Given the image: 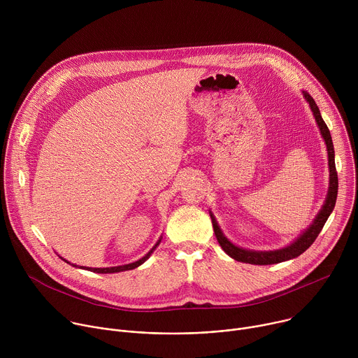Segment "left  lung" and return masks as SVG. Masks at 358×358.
<instances>
[{
  "mask_svg": "<svg viewBox=\"0 0 358 358\" xmlns=\"http://www.w3.org/2000/svg\"><path fill=\"white\" fill-rule=\"evenodd\" d=\"M304 99L309 101L310 109L313 112V116L319 124L320 133L326 141L327 145V155H329V167H330V187H329V194L326 198L324 206L322 208V211L319 213V215L316 217L315 222L310 225V228L306 229L292 245L279 249V250H269V252H257V250H246L242 248H238L235 245H232L221 232L217 221L211 217L213 220V225H214V232L215 236L221 245V248L229 255L231 258H234L238 262H245V264H250V265H273V264H279L283 261H289L293 258H297L299 255H301L306 249H308L319 236L320 231L323 229L327 218L330 217L331 211L334 210L336 206V199H337V189H338V178H337V171H336V164H334V147H333V141H331V136H330V130L327 127V124L324 123V120L320 116V110L316 105L315 99L308 93L303 92Z\"/></svg>",
  "mask_w": 358,
  "mask_h": 358,
  "instance_id": "left-lung-1",
  "label": "left lung"
}]
</instances>
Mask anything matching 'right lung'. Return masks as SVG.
<instances>
[{
    "label": "right lung",
    "mask_w": 358,
    "mask_h": 358,
    "mask_svg": "<svg viewBox=\"0 0 358 358\" xmlns=\"http://www.w3.org/2000/svg\"><path fill=\"white\" fill-rule=\"evenodd\" d=\"M162 242V239H159V242L152 246V249L145 255V257H143L141 259H138L137 262H133V264H129V265H123V266H115V268H85V266H79V268H83V269H87L90 272H96V273H115V272H123V271H130V269H134L137 266H140L143 262H145V259L150 257V255L152 253V250H155L157 248V245ZM65 261V259H64ZM66 264H69L68 261H65ZM76 266V265H73Z\"/></svg>",
    "instance_id": "1"
}]
</instances>
